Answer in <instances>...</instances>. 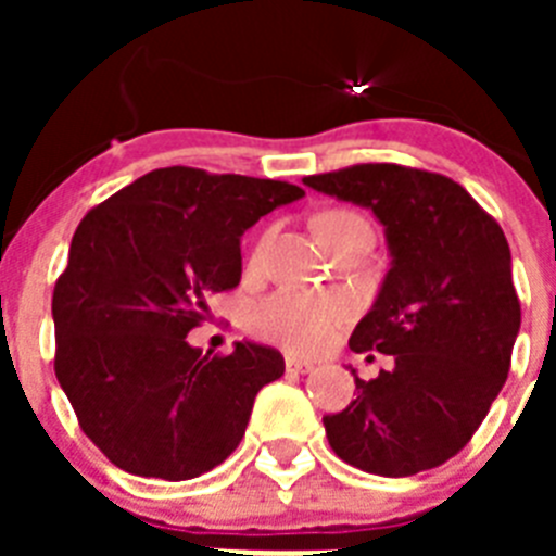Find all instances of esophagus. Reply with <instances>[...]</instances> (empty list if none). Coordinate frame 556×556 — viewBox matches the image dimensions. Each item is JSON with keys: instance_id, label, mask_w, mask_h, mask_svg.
<instances>
[{"instance_id": "34e87169", "label": "esophagus", "mask_w": 556, "mask_h": 556, "mask_svg": "<svg viewBox=\"0 0 556 556\" xmlns=\"http://www.w3.org/2000/svg\"><path fill=\"white\" fill-rule=\"evenodd\" d=\"M314 370V365L308 358H298V356H287V372H308Z\"/></svg>"}]
</instances>
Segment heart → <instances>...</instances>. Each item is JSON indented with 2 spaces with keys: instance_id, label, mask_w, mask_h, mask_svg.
I'll list each match as a JSON object with an SVG mask.
<instances>
[{
  "instance_id": "1",
  "label": "heart",
  "mask_w": 556,
  "mask_h": 556,
  "mask_svg": "<svg viewBox=\"0 0 556 556\" xmlns=\"http://www.w3.org/2000/svg\"><path fill=\"white\" fill-rule=\"evenodd\" d=\"M358 223L365 219L348 211H333L317 219L320 236L337 225ZM273 230L253 244L250 253V267H262L267 255ZM351 317V301L337 292H301V289H278L262 301H255L248 312V328L264 342L281 345L292 353H314L326 348L337 328Z\"/></svg>"
}]
</instances>
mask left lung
<instances>
[{
  "mask_svg": "<svg viewBox=\"0 0 556 556\" xmlns=\"http://www.w3.org/2000/svg\"><path fill=\"white\" fill-rule=\"evenodd\" d=\"M303 184L370 208L392 253L376 306L351 333L353 353H384L392 367L356 378V401L323 417L328 443L365 473L437 468L470 443L507 381L520 328L507 236L437 172L353 164Z\"/></svg>",
  "mask_w": 556,
  "mask_h": 556,
  "instance_id": "left-lung-1",
  "label": "left lung"
}]
</instances>
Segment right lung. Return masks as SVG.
Here are the masks:
<instances>
[{
  "label": "right lung",
  "instance_id": "right-lung-1",
  "mask_svg": "<svg viewBox=\"0 0 556 556\" xmlns=\"http://www.w3.org/2000/svg\"><path fill=\"white\" fill-rule=\"evenodd\" d=\"M306 191L287 180L147 172L88 211L52 292L55 376L86 437L116 468L184 481L217 468L248 429L275 348H191L214 294L239 287V236Z\"/></svg>",
  "mask_w": 556,
  "mask_h": 556
}]
</instances>
